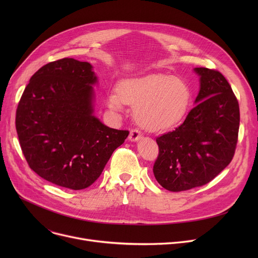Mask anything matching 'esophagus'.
<instances>
[{
	"label": "esophagus",
	"mask_w": 258,
	"mask_h": 258,
	"mask_svg": "<svg viewBox=\"0 0 258 258\" xmlns=\"http://www.w3.org/2000/svg\"><path fill=\"white\" fill-rule=\"evenodd\" d=\"M128 138H130L131 141H138L142 138V133L137 128H134V130L131 131Z\"/></svg>",
	"instance_id": "obj_1"
}]
</instances>
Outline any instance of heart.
<instances>
[{
	"mask_svg": "<svg viewBox=\"0 0 258 258\" xmlns=\"http://www.w3.org/2000/svg\"><path fill=\"white\" fill-rule=\"evenodd\" d=\"M191 93L186 81L163 74L124 79L117 91L108 93L106 102L114 112L123 104L135 106V118L146 130L163 131L178 124L187 114Z\"/></svg>",
	"mask_w": 258,
	"mask_h": 258,
	"instance_id": "b5f03b06",
	"label": "heart"
}]
</instances>
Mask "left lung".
Listing matches in <instances>:
<instances>
[{"label":"left lung","instance_id":"obj_1","mask_svg":"<svg viewBox=\"0 0 258 258\" xmlns=\"http://www.w3.org/2000/svg\"><path fill=\"white\" fill-rule=\"evenodd\" d=\"M200 76L197 105L183 123L156 139L158 183L179 192L209 183L232 161L239 128V106L224 75L195 68Z\"/></svg>","mask_w":258,"mask_h":258}]
</instances>
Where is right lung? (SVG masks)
I'll return each mask as SVG.
<instances>
[{"label": "right lung", "mask_w": 258, "mask_h": 258, "mask_svg": "<svg viewBox=\"0 0 258 258\" xmlns=\"http://www.w3.org/2000/svg\"><path fill=\"white\" fill-rule=\"evenodd\" d=\"M96 81L91 63L67 57L43 66L25 88L16 116L20 145L29 167L48 182L89 187L128 136L93 115Z\"/></svg>", "instance_id": "1"}]
</instances>
